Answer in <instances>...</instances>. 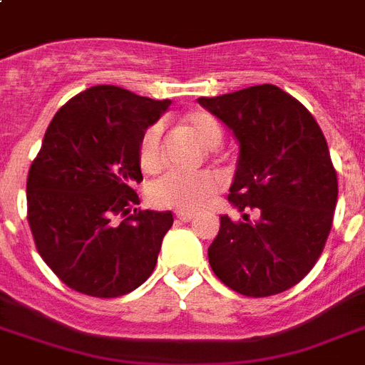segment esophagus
I'll return each mask as SVG.
<instances>
[{
	"label": "esophagus",
	"mask_w": 365,
	"mask_h": 365,
	"mask_svg": "<svg viewBox=\"0 0 365 365\" xmlns=\"http://www.w3.org/2000/svg\"><path fill=\"white\" fill-rule=\"evenodd\" d=\"M176 217L180 220V222H193L195 220V214L193 212H176Z\"/></svg>",
	"instance_id": "34e87169"
}]
</instances>
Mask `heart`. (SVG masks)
Returning a JSON list of instances; mask_svg holds the SVG:
<instances>
[{
  "label": "heart",
  "instance_id": "1",
  "mask_svg": "<svg viewBox=\"0 0 365 365\" xmlns=\"http://www.w3.org/2000/svg\"><path fill=\"white\" fill-rule=\"evenodd\" d=\"M187 130L205 148H217L222 143L223 130L220 123L206 111H191L183 119ZM138 159L143 172L155 174L165 166V148H163V125L155 123L143 132L138 148ZM222 189V180L214 172L180 174L170 172L159 178L149 187V200L160 208H174L182 212H195L202 208L210 197Z\"/></svg>",
  "mask_w": 365,
  "mask_h": 365
}]
</instances>
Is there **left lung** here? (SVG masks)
I'll return each mask as SVG.
<instances>
[{
	"mask_svg": "<svg viewBox=\"0 0 365 365\" xmlns=\"http://www.w3.org/2000/svg\"><path fill=\"white\" fill-rule=\"evenodd\" d=\"M199 104L239 142L227 199L242 220L220 216L208 248L212 271L248 297L286 292L314 267L334 222L337 174L326 138L305 106L274 85Z\"/></svg>",
	"mask_w": 365,
	"mask_h": 365,
	"instance_id": "1",
	"label": "left lung"
}]
</instances>
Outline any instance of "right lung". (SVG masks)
<instances>
[{
    "label": "right lung",
    "instance_id": "right-lung-1",
    "mask_svg": "<svg viewBox=\"0 0 365 365\" xmlns=\"http://www.w3.org/2000/svg\"><path fill=\"white\" fill-rule=\"evenodd\" d=\"M170 104L96 85L48 125L26 183L28 222L43 261L71 289L119 297L153 272L174 217L170 210L132 211L140 205L132 185L143 180V132Z\"/></svg>",
    "mask_w": 365,
    "mask_h": 365
}]
</instances>
